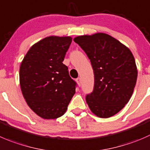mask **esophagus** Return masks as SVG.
<instances>
[{
    "label": "esophagus",
    "instance_id": "obj_1",
    "mask_svg": "<svg viewBox=\"0 0 150 150\" xmlns=\"http://www.w3.org/2000/svg\"><path fill=\"white\" fill-rule=\"evenodd\" d=\"M76 82H77V83L78 84V85L81 86V78H77V79H76Z\"/></svg>",
    "mask_w": 150,
    "mask_h": 150
}]
</instances>
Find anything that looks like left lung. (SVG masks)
Returning <instances> with one entry per match:
<instances>
[{"label":"left lung","mask_w":150,"mask_h":150,"mask_svg":"<svg viewBox=\"0 0 150 150\" xmlns=\"http://www.w3.org/2000/svg\"><path fill=\"white\" fill-rule=\"evenodd\" d=\"M73 40L86 53L94 70V90L86 97L90 110L100 118L115 115L128 103L136 83L133 53L107 33L83 35Z\"/></svg>","instance_id":"8db88e82"}]
</instances>
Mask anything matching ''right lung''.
<instances>
[{
  "label": "right lung",
  "mask_w": 150,
  "mask_h": 150,
  "mask_svg": "<svg viewBox=\"0 0 150 150\" xmlns=\"http://www.w3.org/2000/svg\"><path fill=\"white\" fill-rule=\"evenodd\" d=\"M70 36H47L33 45L20 67L22 93L30 108L45 120L64 114L76 83L63 64Z\"/></svg>",
  "instance_id": "add662e5"
}]
</instances>
